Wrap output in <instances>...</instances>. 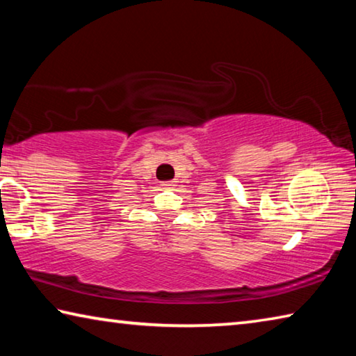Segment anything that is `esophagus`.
<instances>
[{"instance_id": "1", "label": "esophagus", "mask_w": 356, "mask_h": 356, "mask_svg": "<svg viewBox=\"0 0 356 356\" xmlns=\"http://www.w3.org/2000/svg\"><path fill=\"white\" fill-rule=\"evenodd\" d=\"M161 186H163L165 190H172L174 186H176V184H174V180H170V182H163V184H161Z\"/></svg>"}]
</instances>
